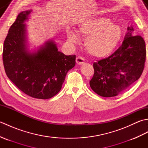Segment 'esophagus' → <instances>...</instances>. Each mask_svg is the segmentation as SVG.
Segmentation results:
<instances>
[{
	"label": "esophagus",
	"mask_w": 148,
	"mask_h": 148,
	"mask_svg": "<svg viewBox=\"0 0 148 148\" xmlns=\"http://www.w3.org/2000/svg\"><path fill=\"white\" fill-rule=\"evenodd\" d=\"M76 62L77 63V64L81 65L84 63V60L83 58L81 57V56H77V57H76Z\"/></svg>",
	"instance_id": "esophagus-1"
}]
</instances>
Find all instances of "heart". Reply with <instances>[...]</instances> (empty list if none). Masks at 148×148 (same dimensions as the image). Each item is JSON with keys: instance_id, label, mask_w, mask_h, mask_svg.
Listing matches in <instances>:
<instances>
[{"instance_id": "b5f03b06", "label": "heart", "mask_w": 148, "mask_h": 148, "mask_svg": "<svg viewBox=\"0 0 148 148\" xmlns=\"http://www.w3.org/2000/svg\"><path fill=\"white\" fill-rule=\"evenodd\" d=\"M78 33L86 37L84 46L88 53L96 57H103L111 53L122 36L121 27L106 17L83 21L78 27ZM67 36L71 42L79 41V37L74 30H68Z\"/></svg>"}]
</instances>
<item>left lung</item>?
Listing matches in <instances>:
<instances>
[{
    "label": "left lung",
    "instance_id": "1",
    "mask_svg": "<svg viewBox=\"0 0 148 148\" xmlns=\"http://www.w3.org/2000/svg\"><path fill=\"white\" fill-rule=\"evenodd\" d=\"M122 45L108 58L94 62L90 85L99 95L111 97L130 88L142 74L146 57V44L128 27Z\"/></svg>",
    "mask_w": 148,
    "mask_h": 148
}]
</instances>
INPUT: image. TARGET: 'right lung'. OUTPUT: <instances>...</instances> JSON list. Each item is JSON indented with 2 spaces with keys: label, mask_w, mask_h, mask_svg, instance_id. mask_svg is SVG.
<instances>
[{
  "label": "right lung",
  "mask_w": 148,
  "mask_h": 148,
  "mask_svg": "<svg viewBox=\"0 0 148 148\" xmlns=\"http://www.w3.org/2000/svg\"><path fill=\"white\" fill-rule=\"evenodd\" d=\"M31 11L20 12L9 29L4 42L3 64L9 79L24 93L48 99L60 91L67 72L76 64V55L58 51L52 40L37 52L30 53L23 23Z\"/></svg>",
  "instance_id": "1"
}]
</instances>
